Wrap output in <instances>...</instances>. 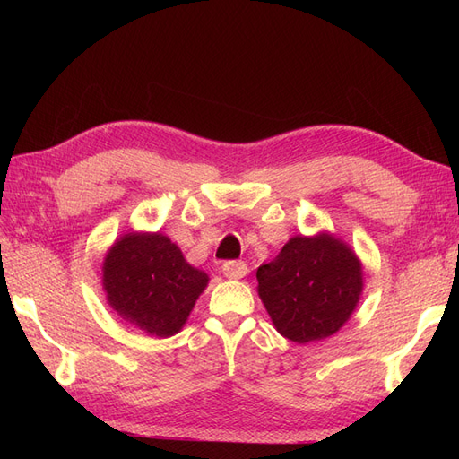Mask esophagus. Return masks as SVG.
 <instances>
[{"instance_id":"34e87169","label":"esophagus","mask_w":459,"mask_h":459,"mask_svg":"<svg viewBox=\"0 0 459 459\" xmlns=\"http://www.w3.org/2000/svg\"><path fill=\"white\" fill-rule=\"evenodd\" d=\"M247 264L241 260H230L221 266V273L230 277V280H241V277L247 275Z\"/></svg>"}]
</instances>
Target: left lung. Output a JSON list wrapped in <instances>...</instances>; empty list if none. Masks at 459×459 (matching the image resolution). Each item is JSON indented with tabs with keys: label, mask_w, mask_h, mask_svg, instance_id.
I'll return each instance as SVG.
<instances>
[{
	"label": "left lung",
	"mask_w": 459,
	"mask_h": 459,
	"mask_svg": "<svg viewBox=\"0 0 459 459\" xmlns=\"http://www.w3.org/2000/svg\"><path fill=\"white\" fill-rule=\"evenodd\" d=\"M256 280L273 327L297 344L335 335L364 293L362 260L329 231L290 238Z\"/></svg>",
	"instance_id": "1"
}]
</instances>
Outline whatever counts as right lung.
I'll use <instances>...</instances> for the list:
<instances>
[{
  "mask_svg": "<svg viewBox=\"0 0 459 459\" xmlns=\"http://www.w3.org/2000/svg\"><path fill=\"white\" fill-rule=\"evenodd\" d=\"M211 277L160 231H126L108 247L101 283L108 307L147 335L182 331Z\"/></svg>",
  "mask_w": 459,
  "mask_h": 459,
  "instance_id": "right-lung-1",
  "label": "right lung"
}]
</instances>
